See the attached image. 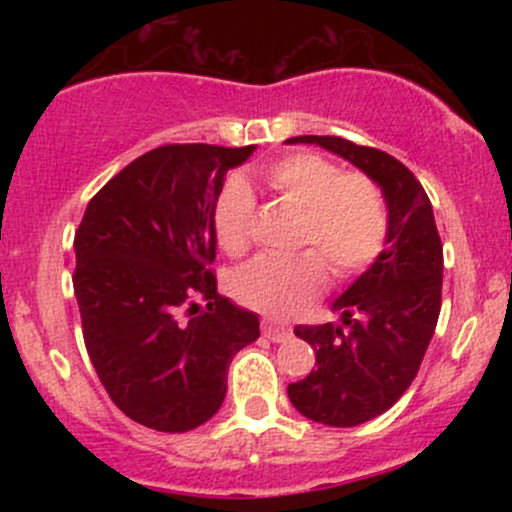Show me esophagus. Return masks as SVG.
Wrapping results in <instances>:
<instances>
[{
    "label": "esophagus",
    "mask_w": 512,
    "mask_h": 512,
    "mask_svg": "<svg viewBox=\"0 0 512 512\" xmlns=\"http://www.w3.org/2000/svg\"><path fill=\"white\" fill-rule=\"evenodd\" d=\"M262 334L269 339V342H286L291 337L289 325H279L274 320H262Z\"/></svg>",
    "instance_id": "34e87169"
}]
</instances>
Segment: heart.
I'll use <instances>...</instances> for the list:
<instances>
[{"label":"heart","mask_w":512,"mask_h":512,"mask_svg":"<svg viewBox=\"0 0 512 512\" xmlns=\"http://www.w3.org/2000/svg\"><path fill=\"white\" fill-rule=\"evenodd\" d=\"M269 187L301 209L296 257L262 255L236 269L231 293L238 303L264 315L286 317L320 296L327 263L337 279H354L380 257L390 231V211L380 185L358 170H344L320 154H293L264 170ZM257 197L250 182L231 175L211 209L216 240L231 257L252 243Z\"/></svg>","instance_id":"b5f03b06"}]
</instances>
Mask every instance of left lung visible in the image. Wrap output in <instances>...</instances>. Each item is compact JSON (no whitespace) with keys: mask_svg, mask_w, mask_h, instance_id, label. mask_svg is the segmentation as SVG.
<instances>
[{"mask_svg":"<svg viewBox=\"0 0 512 512\" xmlns=\"http://www.w3.org/2000/svg\"><path fill=\"white\" fill-rule=\"evenodd\" d=\"M346 158L383 190L390 231L385 250L332 310L342 325H298L313 346L315 370L289 385L291 404L310 421L349 428L387 411L407 392L436 332L443 291V245L431 199L395 156L342 137L286 139Z\"/></svg>","mask_w":512,"mask_h":512,"instance_id":"8db88e82","label":"left lung"}]
</instances>
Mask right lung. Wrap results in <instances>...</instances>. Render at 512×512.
<instances>
[{
	"instance_id": "1",
	"label": "right lung",
	"mask_w": 512,
	"mask_h": 512,
	"mask_svg": "<svg viewBox=\"0 0 512 512\" xmlns=\"http://www.w3.org/2000/svg\"><path fill=\"white\" fill-rule=\"evenodd\" d=\"M252 151L158 146L105 182L74 236L88 358L115 407L154 431L209 421L233 356L260 337L257 315L223 298L209 269L216 195Z\"/></svg>"
}]
</instances>
